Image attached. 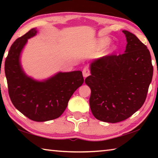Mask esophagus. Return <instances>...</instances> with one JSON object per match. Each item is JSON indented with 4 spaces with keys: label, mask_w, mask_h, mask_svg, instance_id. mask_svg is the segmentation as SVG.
<instances>
[{
    "label": "esophagus",
    "mask_w": 158,
    "mask_h": 158,
    "mask_svg": "<svg viewBox=\"0 0 158 158\" xmlns=\"http://www.w3.org/2000/svg\"><path fill=\"white\" fill-rule=\"evenodd\" d=\"M82 73H83V77L85 78V77H87L88 76L90 75V70H89V68H87V67H85V68H84L82 71Z\"/></svg>",
    "instance_id": "34e87169"
}]
</instances>
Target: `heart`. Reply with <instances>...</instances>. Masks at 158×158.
I'll list each match as a JSON object with an SVG mask.
<instances>
[{
	"instance_id": "1",
	"label": "heart",
	"mask_w": 158,
	"mask_h": 158,
	"mask_svg": "<svg viewBox=\"0 0 158 158\" xmlns=\"http://www.w3.org/2000/svg\"><path fill=\"white\" fill-rule=\"evenodd\" d=\"M111 42V39L108 37H103L98 39L91 46H90L88 49H85V53L87 56H95L101 52L102 50L105 49L109 44ZM116 47L112 46L110 48V50L115 49Z\"/></svg>"
}]
</instances>
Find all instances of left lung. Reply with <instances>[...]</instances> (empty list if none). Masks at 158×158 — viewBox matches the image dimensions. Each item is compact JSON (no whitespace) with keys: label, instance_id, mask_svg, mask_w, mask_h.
<instances>
[{"label":"left lung","instance_id":"1","mask_svg":"<svg viewBox=\"0 0 158 158\" xmlns=\"http://www.w3.org/2000/svg\"><path fill=\"white\" fill-rule=\"evenodd\" d=\"M124 53L103 56L90 64L85 83L91 90L92 114L101 121L121 122L138 111L146 100L153 68L150 52L137 37L123 31Z\"/></svg>","mask_w":158,"mask_h":158}]
</instances>
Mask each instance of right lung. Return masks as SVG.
<instances>
[{
	"label": "right lung",
	"mask_w": 158,
	"mask_h": 158,
	"mask_svg": "<svg viewBox=\"0 0 158 158\" xmlns=\"http://www.w3.org/2000/svg\"><path fill=\"white\" fill-rule=\"evenodd\" d=\"M38 33L32 28L12 44L5 62L9 95L17 110L37 122L60 117L74 91L84 83L82 72H59L47 79H34L25 73L21 54L28 40Z\"/></svg>",
	"instance_id": "add662e5"
}]
</instances>
